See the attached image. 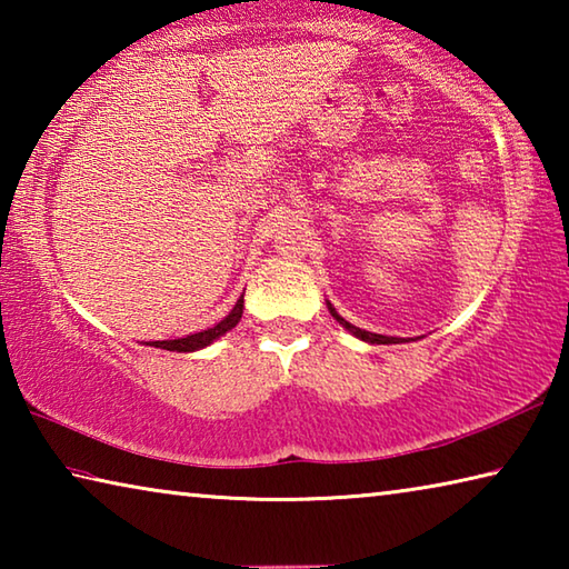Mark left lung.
Wrapping results in <instances>:
<instances>
[{"instance_id": "1", "label": "left lung", "mask_w": 569, "mask_h": 569, "mask_svg": "<svg viewBox=\"0 0 569 569\" xmlns=\"http://www.w3.org/2000/svg\"><path fill=\"white\" fill-rule=\"evenodd\" d=\"M329 311H331V316L336 321H339L343 329H349L353 336H359L361 341H369V343H399V339H393V336H381V333H371V331H363V329H359V326H351L349 321L346 319H341L339 313H336V308L329 303Z\"/></svg>"}]
</instances>
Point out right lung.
Listing matches in <instances>:
<instances>
[{"label":"right lung","instance_id":"1","mask_svg":"<svg viewBox=\"0 0 569 569\" xmlns=\"http://www.w3.org/2000/svg\"><path fill=\"white\" fill-rule=\"evenodd\" d=\"M240 316H243V296L238 298V303L233 306V311H230L223 321L216 323L213 329L190 333V336H186V339L152 341L150 346H156V349H166V351H198V349H203V346H208V343H213L216 339H220V336H223L226 331L233 329V326L240 321Z\"/></svg>","mask_w":569,"mask_h":569}]
</instances>
